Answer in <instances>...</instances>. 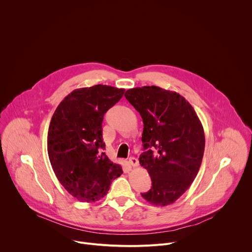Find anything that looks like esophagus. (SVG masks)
<instances>
[{
	"label": "esophagus",
	"mask_w": 252,
	"mask_h": 252,
	"mask_svg": "<svg viewBox=\"0 0 252 252\" xmlns=\"http://www.w3.org/2000/svg\"><path fill=\"white\" fill-rule=\"evenodd\" d=\"M128 162H129V164H130L131 166H133V167H135V166L138 165V160H137V158H129Z\"/></svg>",
	"instance_id": "34e87169"
}]
</instances>
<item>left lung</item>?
Masks as SVG:
<instances>
[{"instance_id": "left-lung-1", "label": "left lung", "mask_w": 252, "mask_h": 252, "mask_svg": "<svg viewBox=\"0 0 252 252\" xmlns=\"http://www.w3.org/2000/svg\"><path fill=\"white\" fill-rule=\"evenodd\" d=\"M125 96L143 122L141 140L147 151L138 159L153 187L141 196L154 205L171 204L199 170L205 146L202 125L191 104L175 92L146 86L127 90Z\"/></svg>"}]
</instances>
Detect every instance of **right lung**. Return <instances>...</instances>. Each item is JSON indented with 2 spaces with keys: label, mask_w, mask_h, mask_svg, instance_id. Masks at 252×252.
<instances>
[{
  "label": "right lung",
  "mask_w": 252,
  "mask_h": 252,
  "mask_svg": "<svg viewBox=\"0 0 252 252\" xmlns=\"http://www.w3.org/2000/svg\"><path fill=\"white\" fill-rule=\"evenodd\" d=\"M125 89L95 85L67 94L55 111L48 132V154L54 172L66 191L83 202L103 197L123 173L101 150L104 114Z\"/></svg>",
  "instance_id": "right-lung-1"
}]
</instances>
